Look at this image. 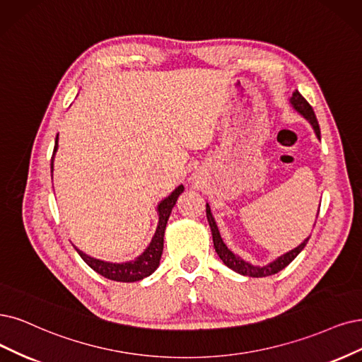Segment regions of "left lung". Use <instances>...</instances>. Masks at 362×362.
Here are the masks:
<instances>
[{
    "label": "left lung",
    "mask_w": 362,
    "mask_h": 362,
    "mask_svg": "<svg viewBox=\"0 0 362 362\" xmlns=\"http://www.w3.org/2000/svg\"><path fill=\"white\" fill-rule=\"evenodd\" d=\"M291 104L293 105V109H296L297 112H300L309 122L312 124L315 132L317 139H320V128H319V124H317V119H316V115L312 109V105L307 103V100L301 95V93L298 90H296L292 93L291 97ZM206 215H207V221H209V225H210V230H211V235H213V245H215V249H216V253L219 255V258L223 261V264L226 267H230L231 270L243 274V276H250V277H265V276H272V274H276L279 273L280 270H284L286 265H289L293 259L297 258L298 253L304 249V246L307 245V242H309L310 237H307L304 242L297 246L296 249L289 250L288 253H285V255H282L280 258H277L276 261L270 262L269 265H264V267H257V265H252L249 262H246L245 259H242L240 257L234 255V253L225 246V243L222 242V237L219 234V230H218V225L215 222V219H213L211 213H210V207L209 204L206 206ZM319 215V211H317Z\"/></svg>",
    "instance_id": "obj_1"
}]
</instances>
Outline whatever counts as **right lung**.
I'll list each match as a JSON object with an SVG mask.
<instances>
[{
  "mask_svg": "<svg viewBox=\"0 0 362 362\" xmlns=\"http://www.w3.org/2000/svg\"><path fill=\"white\" fill-rule=\"evenodd\" d=\"M58 149V136H57V141H55V147H53V155H52V163H50V168L53 171V158H55ZM183 185L177 186L176 189L171 192L170 197H167L165 199L159 203L158 206V211H159V222H158V228L156 233L152 238L151 245L147 246V249L141 253V255L129 262H122V264H113V262H105V261H100L95 258L88 257L86 253H83L82 250H77V253L82 259L90 267L93 272H97L98 274L104 276L105 279L115 280V282H137V280H141L147 276H151L159 265V259L160 255H163V249H164V233H165V226H167V221L170 218V213L176 204L179 195L183 192Z\"/></svg>",
  "mask_w": 362,
  "mask_h": 362,
  "instance_id": "add662e5",
  "label": "right lung"
}]
</instances>
